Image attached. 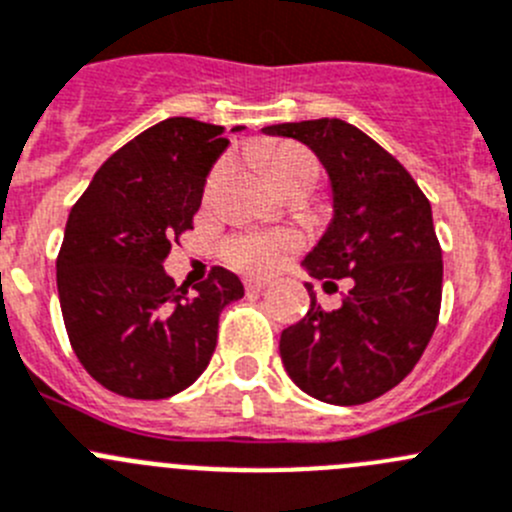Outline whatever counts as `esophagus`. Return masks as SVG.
I'll return each mask as SVG.
<instances>
[{
	"instance_id": "34e87169",
	"label": "esophagus",
	"mask_w": 512,
	"mask_h": 512,
	"mask_svg": "<svg viewBox=\"0 0 512 512\" xmlns=\"http://www.w3.org/2000/svg\"><path fill=\"white\" fill-rule=\"evenodd\" d=\"M267 285H270V282H267V280H247L245 282V290H247V295H255V292L265 290Z\"/></svg>"
}]
</instances>
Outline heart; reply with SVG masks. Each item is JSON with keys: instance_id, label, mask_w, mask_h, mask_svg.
Listing matches in <instances>:
<instances>
[{"instance_id": "1", "label": "heart", "mask_w": 512, "mask_h": 512, "mask_svg": "<svg viewBox=\"0 0 512 512\" xmlns=\"http://www.w3.org/2000/svg\"><path fill=\"white\" fill-rule=\"evenodd\" d=\"M257 160L265 167L267 177L290 197H302L320 180V162L307 147L297 142H262L257 147ZM222 167H215L207 180V192L215 190ZM300 247L295 232H245L227 240L225 260L235 270L247 275H267L277 270L292 252Z\"/></svg>"}]
</instances>
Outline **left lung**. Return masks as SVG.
<instances>
[{"label": "left lung", "instance_id": "left-lung-1", "mask_svg": "<svg viewBox=\"0 0 512 512\" xmlns=\"http://www.w3.org/2000/svg\"><path fill=\"white\" fill-rule=\"evenodd\" d=\"M300 140L332 185L330 227L305 257L315 280L350 282L337 310H310L282 330L280 357L302 393L330 405H362L393 390L418 365L443 300V250L428 197L375 140L342 119L265 127Z\"/></svg>", "mask_w": 512, "mask_h": 512}]
</instances>
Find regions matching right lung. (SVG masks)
<instances>
[{
  "label": "right lung",
  "instance_id": "obj_1",
  "mask_svg": "<svg viewBox=\"0 0 512 512\" xmlns=\"http://www.w3.org/2000/svg\"><path fill=\"white\" fill-rule=\"evenodd\" d=\"M222 132L192 117L155 124L99 167L69 212L57 255L64 327L84 370L122 398L190 388L210 365L220 312L245 295L225 267L195 295L162 270L230 145Z\"/></svg>",
  "mask_w": 512,
  "mask_h": 512
}]
</instances>
